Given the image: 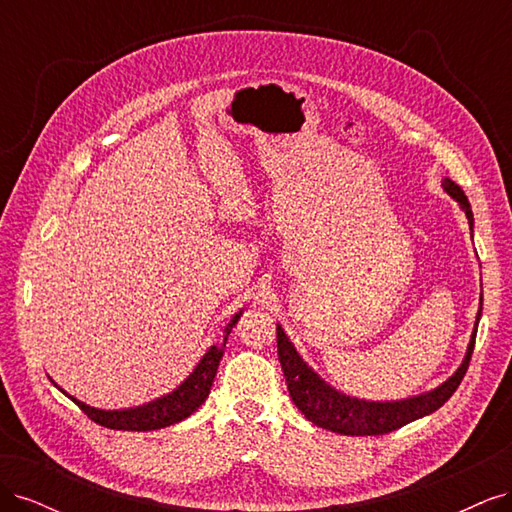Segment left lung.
<instances>
[{
    "label": "left lung",
    "mask_w": 512,
    "mask_h": 512,
    "mask_svg": "<svg viewBox=\"0 0 512 512\" xmlns=\"http://www.w3.org/2000/svg\"><path fill=\"white\" fill-rule=\"evenodd\" d=\"M442 185L444 190L461 205V209L466 211L470 230H472L474 218H472V209L466 194H463V190L451 179H444ZM480 309H483V297H480ZM480 309L476 316V324L480 320ZM474 344H476V327L470 339L466 359H463L461 367L442 386H438V389H433L425 395L404 399V401H382L380 404V401L348 397L344 393L335 391L333 386H329L324 380H320L318 374H314V371L303 363L299 352L294 350L290 339L286 337L284 329L277 327V356H280L282 371L286 376V384H288L294 406H297L314 425L335 433H344V436H382V433L395 431L399 427L416 421V418L436 412L440 406L446 404L448 399H451V395L461 384L463 376H466L472 352H474Z\"/></svg>",
    "instance_id": "obj_1"
}]
</instances>
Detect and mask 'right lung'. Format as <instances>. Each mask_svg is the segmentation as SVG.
<instances>
[{
  "label": "right lung",
  "mask_w": 512,
  "mask_h": 512,
  "mask_svg": "<svg viewBox=\"0 0 512 512\" xmlns=\"http://www.w3.org/2000/svg\"><path fill=\"white\" fill-rule=\"evenodd\" d=\"M241 314H235L228 322V327L224 329V339L220 344H215L207 350V354L200 359L196 369L190 374V378H185V382L177 389L162 397L151 401L147 406H138L130 410H98L91 408L83 401L70 397L76 406H79L91 421L108 427V429H123V431H151V429H162L168 425H175L183 418H188L192 412H196L203 401L209 397L211 384L215 374H218V365L222 361V354L226 348V339L235 327Z\"/></svg>",
  "instance_id": "obj_1"
}]
</instances>
